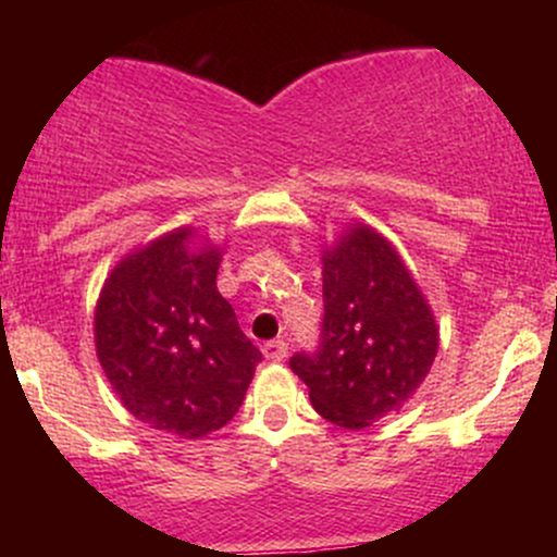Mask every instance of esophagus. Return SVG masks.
<instances>
[{
	"label": "esophagus",
	"mask_w": 557,
	"mask_h": 557,
	"mask_svg": "<svg viewBox=\"0 0 557 557\" xmlns=\"http://www.w3.org/2000/svg\"><path fill=\"white\" fill-rule=\"evenodd\" d=\"M261 350H264L267 361H283L287 356V343L285 341H267Z\"/></svg>",
	"instance_id": "34e87169"
}]
</instances>
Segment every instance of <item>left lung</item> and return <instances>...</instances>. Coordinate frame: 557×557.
I'll list each match as a JSON object with an SVG mask.
<instances>
[{
	"instance_id": "8db88e82",
	"label": "left lung",
	"mask_w": 557,
	"mask_h": 557,
	"mask_svg": "<svg viewBox=\"0 0 557 557\" xmlns=\"http://www.w3.org/2000/svg\"><path fill=\"white\" fill-rule=\"evenodd\" d=\"M324 317L314 350L290 369L332 424L363 430L413 395L437 354V327L395 248L354 227L324 257Z\"/></svg>"
}]
</instances>
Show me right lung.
Returning <instances> with one entry per match:
<instances>
[{
	"mask_svg": "<svg viewBox=\"0 0 557 557\" xmlns=\"http://www.w3.org/2000/svg\"><path fill=\"white\" fill-rule=\"evenodd\" d=\"M188 243V230H177L120 261L94 332L101 369L127 411L198 440L238 413L261 350L216 290L220 253Z\"/></svg>",
	"mask_w": 557,
	"mask_h": 557,
	"instance_id": "1",
	"label": "right lung"
}]
</instances>
